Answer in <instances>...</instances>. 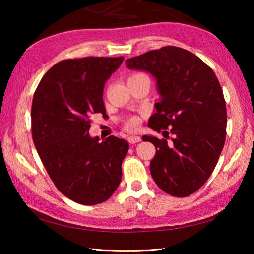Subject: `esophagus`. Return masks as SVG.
Segmentation results:
<instances>
[{
  "instance_id": "1",
  "label": "esophagus",
  "mask_w": 254,
  "mask_h": 254,
  "mask_svg": "<svg viewBox=\"0 0 254 254\" xmlns=\"http://www.w3.org/2000/svg\"><path fill=\"white\" fill-rule=\"evenodd\" d=\"M127 142L130 144H135V143L141 142V137H139V136H128Z\"/></svg>"
}]
</instances>
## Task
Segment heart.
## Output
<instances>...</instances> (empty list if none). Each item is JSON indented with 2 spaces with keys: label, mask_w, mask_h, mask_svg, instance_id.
I'll return each instance as SVG.
<instances>
[{
  "label": "heart",
  "mask_w": 254,
  "mask_h": 254,
  "mask_svg": "<svg viewBox=\"0 0 254 254\" xmlns=\"http://www.w3.org/2000/svg\"><path fill=\"white\" fill-rule=\"evenodd\" d=\"M137 123H138L137 119L136 118H133V119H131V120L127 121L126 127L127 128V130H131V131L132 130H135V128L137 127Z\"/></svg>",
  "instance_id": "1"
}]
</instances>
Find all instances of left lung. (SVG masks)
Returning <instances> with one entry per match:
<instances>
[{
	"mask_svg": "<svg viewBox=\"0 0 254 254\" xmlns=\"http://www.w3.org/2000/svg\"><path fill=\"white\" fill-rule=\"evenodd\" d=\"M126 64L156 79L160 98L148 127L174 135L171 143L145 136L156 147L149 165L153 179L172 196L191 195L212 175L226 139L227 112L216 75L195 55L172 46L127 59Z\"/></svg>",
	"mask_w": 254,
	"mask_h": 254,
	"instance_id": "1",
	"label": "left lung"
}]
</instances>
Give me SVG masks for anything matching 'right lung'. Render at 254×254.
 <instances>
[{
    "label": "right lung",
    "mask_w": 254,
    "mask_h": 254,
    "mask_svg": "<svg viewBox=\"0 0 254 254\" xmlns=\"http://www.w3.org/2000/svg\"><path fill=\"white\" fill-rule=\"evenodd\" d=\"M123 57L69 59L57 63L40 80L31 106L37 152L58 190L72 201L96 205L120 185L128 150L116 136L99 142L89 135L90 116L106 113L105 83Z\"/></svg>",
    "instance_id": "1"
}]
</instances>
